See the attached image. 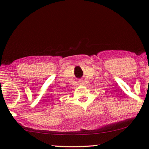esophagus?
Here are the masks:
<instances>
[{
	"label": "esophagus",
	"instance_id": "obj_1",
	"mask_svg": "<svg viewBox=\"0 0 149 149\" xmlns=\"http://www.w3.org/2000/svg\"><path fill=\"white\" fill-rule=\"evenodd\" d=\"M79 85H84V81H83V80H81V81H79Z\"/></svg>",
	"mask_w": 149,
	"mask_h": 149
}]
</instances>
